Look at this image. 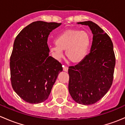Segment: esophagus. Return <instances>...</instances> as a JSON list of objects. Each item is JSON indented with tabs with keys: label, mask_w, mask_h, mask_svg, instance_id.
I'll return each instance as SVG.
<instances>
[{
	"label": "esophagus",
	"mask_w": 125,
	"mask_h": 125,
	"mask_svg": "<svg viewBox=\"0 0 125 125\" xmlns=\"http://www.w3.org/2000/svg\"><path fill=\"white\" fill-rule=\"evenodd\" d=\"M63 70L64 71L67 72L68 71V68L67 66H64V65H63Z\"/></svg>",
	"instance_id": "1"
}]
</instances>
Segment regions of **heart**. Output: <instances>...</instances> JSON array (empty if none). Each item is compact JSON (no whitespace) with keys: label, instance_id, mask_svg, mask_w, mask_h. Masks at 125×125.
I'll use <instances>...</instances> for the list:
<instances>
[{"label":"heart","instance_id":"obj_1","mask_svg":"<svg viewBox=\"0 0 125 125\" xmlns=\"http://www.w3.org/2000/svg\"><path fill=\"white\" fill-rule=\"evenodd\" d=\"M55 45L50 46V52L57 60L63 56V51L71 62L79 63L85 60L89 52L91 37L88 32L78 30L65 31L55 39Z\"/></svg>","mask_w":125,"mask_h":125}]
</instances>
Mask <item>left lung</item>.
<instances>
[{
  "instance_id": "obj_1",
  "label": "left lung",
  "mask_w": 125,
  "mask_h": 125,
  "mask_svg": "<svg viewBox=\"0 0 125 125\" xmlns=\"http://www.w3.org/2000/svg\"><path fill=\"white\" fill-rule=\"evenodd\" d=\"M77 23L89 26L93 42L85 60L69 67L68 90L75 102L89 105L100 100L110 89L115 57L111 39L100 26L91 21Z\"/></svg>"
}]
</instances>
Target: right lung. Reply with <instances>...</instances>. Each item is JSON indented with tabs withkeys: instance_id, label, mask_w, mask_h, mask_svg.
I'll return each instance as SVG.
<instances>
[{
	"instance_id": "right-lung-1",
	"label": "right lung",
	"mask_w": 125,
	"mask_h": 125,
	"mask_svg": "<svg viewBox=\"0 0 125 125\" xmlns=\"http://www.w3.org/2000/svg\"><path fill=\"white\" fill-rule=\"evenodd\" d=\"M62 23L36 21L19 32L10 57L14 91L24 101L40 103L48 98L62 64L49 55L48 37Z\"/></svg>"
}]
</instances>
